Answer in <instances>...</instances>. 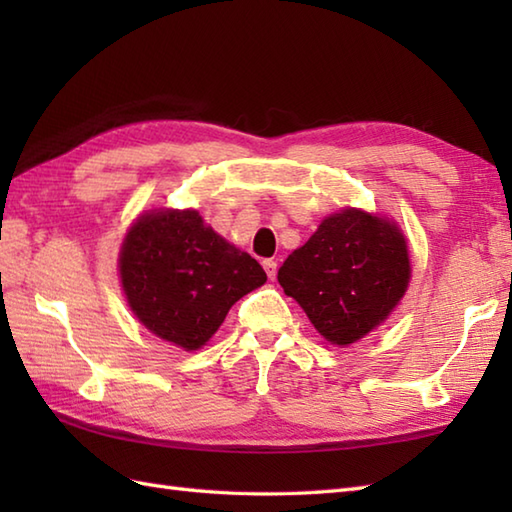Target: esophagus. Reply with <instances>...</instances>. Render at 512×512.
<instances>
[{"instance_id": "esophagus-1", "label": "esophagus", "mask_w": 512, "mask_h": 512, "mask_svg": "<svg viewBox=\"0 0 512 512\" xmlns=\"http://www.w3.org/2000/svg\"><path fill=\"white\" fill-rule=\"evenodd\" d=\"M264 270H266L268 279H275L277 277V262H275V259H264Z\"/></svg>"}]
</instances>
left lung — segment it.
<instances>
[{"label": "left lung", "mask_w": 512, "mask_h": 512, "mask_svg": "<svg viewBox=\"0 0 512 512\" xmlns=\"http://www.w3.org/2000/svg\"><path fill=\"white\" fill-rule=\"evenodd\" d=\"M407 242L396 224L347 209L323 220L290 253L277 279L334 345H350L394 310L409 284Z\"/></svg>", "instance_id": "left-lung-1"}]
</instances>
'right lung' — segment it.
<instances>
[{"mask_svg":"<svg viewBox=\"0 0 512 512\" xmlns=\"http://www.w3.org/2000/svg\"><path fill=\"white\" fill-rule=\"evenodd\" d=\"M121 279L129 306L147 330L198 350L233 303L264 284L266 273L257 259L204 226L198 211H158L129 228Z\"/></svg>","mask_w":512,"mask_h":512,"instance_id":"add662e5","label":"right lung"}]
</instances>
